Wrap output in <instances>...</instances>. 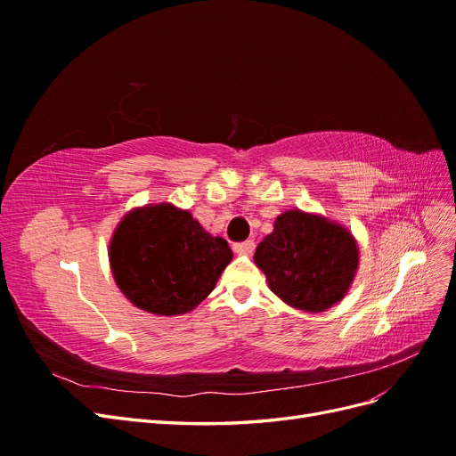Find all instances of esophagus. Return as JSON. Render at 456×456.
Masks as SVG:
<instances>
[{
	"mask_svg": "<svg viewBox=\"0 0 456 456\" xmlns=\"http://www.w3.org/2000/svg\"><path fill=\"white\" fill-rule=\"evenodd\" d=\"M233 251L240 253V255H251L255 251V241L247 240V241L236 243V245H233Z\"/></svg>",
	"mask_w": 456,
	"mask_h": 456,
	"instance_id": "esophagus-1",
	"label": "esophagus"
}]
</instances>
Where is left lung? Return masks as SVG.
<instances>
[{
    "label": "left lung",
    "mask_w": 456,
    "mask_h": 456,
    "mask_svg": "<svg viewBox=\"0 0 456 456\" xmlns=\"http://www.w3.org/2000/svg\"><path fill=\"white\" fill-rule=\"evenodd\" d=\"M255 265L285 305L325 312L346 297L360 265L352 233L325 216L289 209L255 251Z\"/></svg>",
    "instance_id": "8db88e82"
}]
</instances>
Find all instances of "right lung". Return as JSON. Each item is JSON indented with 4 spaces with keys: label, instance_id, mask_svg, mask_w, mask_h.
<instances>
[{
    "label": "right lung",
    "instance_id": "obj_1",
    "mask_svg": "<svg viewBox=\"0 0 456 456\" xmlns=\"http://www.w3.org/2000/svg\"><path fill=\"white\" fill-rule=\"evenodd\" d=\"M110 266L121 293L156 315L194 310L230 265L226 240L205 232L171 203L129 211L110 241Z\"/></svg>",
    "mask_w": 456,
    "mask_h": 456
}]
</instances>
